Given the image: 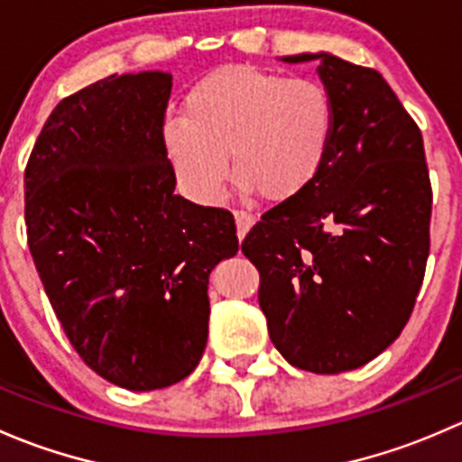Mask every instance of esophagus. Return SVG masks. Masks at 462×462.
Instances as JSON below:
<instances>
[{
  "label": "esophagus",
  "mask_w": 462,
  "mask_h": 462,
  "mask_svg": "<svg viewBox=\"0 0 462 462\" xmlns=\"http://www.w3.org/2000/svg\"><path fill=\"white\" fill-rule=\"evenodd\" d=\"M235 221H236V235H239V239H244L245 232H248L250 226L254 223V214L245 212V209H235Z\"/></svg>",
  "instance_id": "34e87169"
}]
</instances>
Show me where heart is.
<instances>
[{"label": "heart", "mask_w": 462, "mask_h": 462, "mask_svg": "<svg viewBox=\"0 0 462 462\" xmlns=\"http://www.w3.org/2000/svg\"><path fill=\"white\" fill-rule=\"evenodd\" d=\"M335 132V102L321 82L230 67L199 82L185 116L165 120L167 153L189 197L217 201L227 156L239 185L286 199L318 176Z\"/></svg>", "instance_id": "b5f03b06"}]
</instances>
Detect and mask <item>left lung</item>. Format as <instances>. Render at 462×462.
Listing matches in <instances>:
<instances>
[{"label":"left lung","instance_id":"1","mask_svg":"<svg viewBox=\"0 0 462 462\" xmlns=\"http://www.w3.org/2000/svg\"><path fill=\"white\" fill-rule=\"evenodd\" d=\"M318 73L335 132L313 180L273 205L241 244L277 351L333 375L380 356L411 318L430 257L431 183L418 125L375 69L330 53Z\"/></svg>","mask_w":462,"mask_h":462}]
</instances>
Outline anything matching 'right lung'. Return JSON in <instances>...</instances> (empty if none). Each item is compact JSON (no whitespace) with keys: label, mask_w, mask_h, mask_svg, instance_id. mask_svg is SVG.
Instances as JSON below:
<instances>
[{"label":"right lung","mask_w":462,"mask_h":462,"mask_svg":"<svg viewBox=\"0 0 462 462\" xmlns=\"http://www.w3.org/2000/svg\"><path fill=\"white\" fill-rule=\"evenodd\" d=\"M171 76H109L64 97L24 171L29 248L88 369L165 389L208 344L209 273L239 250L235 217L174 194L162 125Z\"/></svg>","instance_id":"add662e5"}]
</instances>
